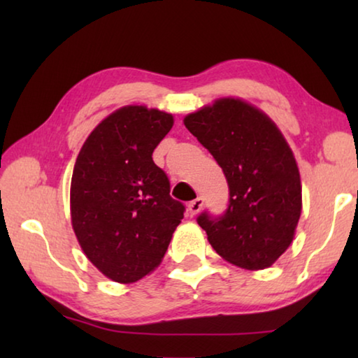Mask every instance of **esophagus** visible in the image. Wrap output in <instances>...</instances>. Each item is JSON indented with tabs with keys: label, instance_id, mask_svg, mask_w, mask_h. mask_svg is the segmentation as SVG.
<instances>
[{
	"label": "esophagus",
	"instance_id": "obj_1",
	"mask_svg": "<svg viewBox=\"0 0 358 358\" xmlns=\"http://www.w3.org/2000/svg\"><path fill=\"white\" fill-rule=\"evenodd\" d=\"M202 207H203V199L202 197H197V199H194V201H191L189 203H187V211H189L191 216H194V215H197L199 211L202 210Z\"/></svg>",
	"mask_w": 358,
	"mask_h": 358
}]
</instances>
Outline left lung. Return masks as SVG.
Segmentation results:
<instances>
[{
	"label": "left lung",
	"mask_w": 358,
	"mask_h": 358,
	"mask_svg": "<svg viewBox=\"0 0 358 358\" xmlns=\"http://www.w3.org/2000/svg\"><path fill=\"white\" fill-rule=\"evenodd\" d=\"M185 126L226 175L229 205L197 222L227 262L264 270L292 243L301 213V183L292 150L264 112L234 98L189 113Z\"/></svg>",
	"instance_id": "left-lung-1"
}]
</instances>
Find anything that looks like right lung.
<instances>
[{
  "label": "right lung",
  "instance_id": "1",
  "mask_svg": "<svg viewBox=\"0 0 358 358\" xmlns=\"http://www.w3.org/2000/svg\"><path fill=\"white\" fill-rule=\"evenodd\" d=\"M171 113L121 107L96 126L77 156L71 220L85 256L112 281L129 284L161 264L185 205L153 162Z\"/></svg>",
  "mask_w": 358,
  "mask_h": 358
}]
</instances>
